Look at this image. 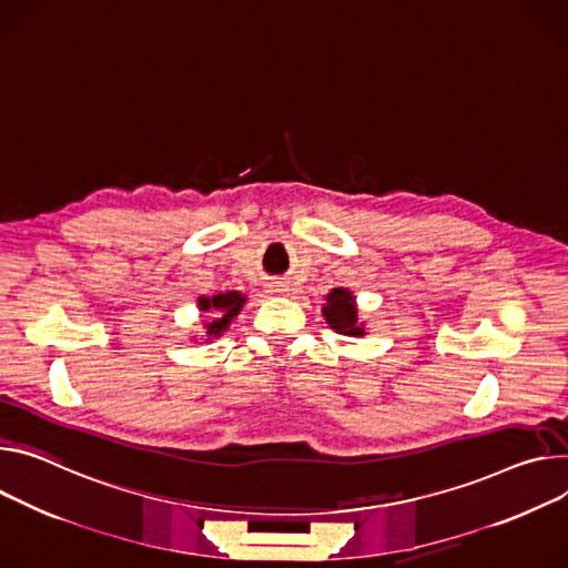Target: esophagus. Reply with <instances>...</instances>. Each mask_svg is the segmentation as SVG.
<instances>
[{"instance_id": "obj_1", "label": "esophagus", "mask_w": 568, "mask_h": 568, "mask_svg": "<svg viewBox=\"0 0 568 568\" xmlns=\"http://www.w3.org/2000/svg\"><path fill=\"white\" fill-rule=\"evenodd\" d=\"M281 292H285V285H283V283L274 281V283L267 285V294H281Z\"/></svg>"}]
</instances>
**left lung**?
<instances>
[{"label":"left lung","instance_id":"1","mask_svg":"<svg viewBox=\"0 0 568 568\" xmlns=\"http://www.w3.org/2000/svg\"><path fill=\"white\" fill-rule=\"evenodd\" d=\"M324 317L331 324L333 331L342 335H353L359 337L365 335L363 324H357V311H355V298L351 292L337 287L326 296L324 305Z\"/></svg>","mask_w":568,"mask_h":568}]
</instances>
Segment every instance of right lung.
<instances>
[{
	"instance_id": "add662e5",
	"label": "right lung",
	"mask_w": 568,
	"mask_h": 568,
	"mask_svg": "<svg viewBox=\"0 0 568 568\" xmlns=\"http://www.w3.org/2000/svg\"><path fill=\"white\" fill-rule=\"evenodd\" d=\"M244 301L246 296H242L240 292H226V294H215L211 298L209 296L199 298L201 311L213 313V322L205 324V328H209V337H217L229 328L231 320L240 313Z\"/></svg>"
}]
</instances>
